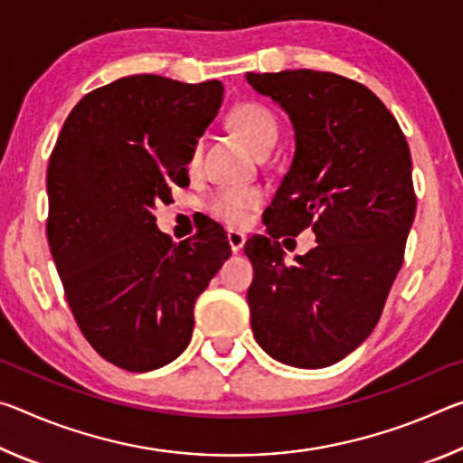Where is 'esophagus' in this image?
I'll return each mask as SVG.
<instances>
[{"label": "esophagus", "instance_id": "34e87169", "mask_svg": "<svg viewBox=\"0 0 463 463\" xmlns=\"http://www.w3.org/2000/svg\"><path fill=\"white\" fill-rule=\"evenodd\" d=\"M226 237H229V245H231V249H232V253H239V250L245 247V241H247V237L242 232H237V231H229V234H226Z\"/></svg>", "mask_w": 463, "mask_h": 463}]
</instances>
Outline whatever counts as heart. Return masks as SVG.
I'll return each instance as SVG.
<instances>
[{"mask_svg": "<svg viewBox=\"0 0 463 463\" xmlns=\"http://www.w3.org/2000/svg\"><path fill=\"white\" fill-rule=\"evenodd\" d=\"M234 130L260 156L269 155L279 140L276 114L260 101H245L234 108L231 116ZM200 145L194 146L192 163L198 161ZM263 203V192L257 187H218L203 200V210L231 229L247 226L250 216Z\"/></svg>", "mask_w": 463, "mask_h": 463, "instance_id": "b5f03b06", "label": "heart"}]
</instances>
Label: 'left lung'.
Wrapping results in <instances>:
<instances>
[{"label":"left lung","instance_id":"left-lung-1","mask_svg":"<svg viewBox=\"0 0 463 463\" xmlns=\"http://www.w3.org/2000/svg\"><path fill=\"white\" fill-rule=\"evenodd\" d=\"M247 81L296 130L292 167L265 210L268 237L245 245L250 326L278 362L326 367L372 335L402 268L417 210L409 143L382 99L343 75L296 69ZM307 228L316 249L286 266L279 239Z\"/></svg>","mask_w":463,"mask_h":463}]
</instances>
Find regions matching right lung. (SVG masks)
Masks as SVG:
<instances>
[{"mask_svg":"<svg viewBox=\"0 0 463 463\" xmlns=\"http://www.w3.org/2000/svg\"><path fill=\"white\" fill-rule=\"evenodd\" d=\"M222 93L216 80L122 77L80 99L51 153L46 237L69 308L91 347L127 372L182 354L195 300L231 255L218 224L175 245L153 214L190 184L185 165Z\"/></svg>","mask_w":463,"mask_h":463,"instance_id":"1","label":"right lung"}]
</instances>
